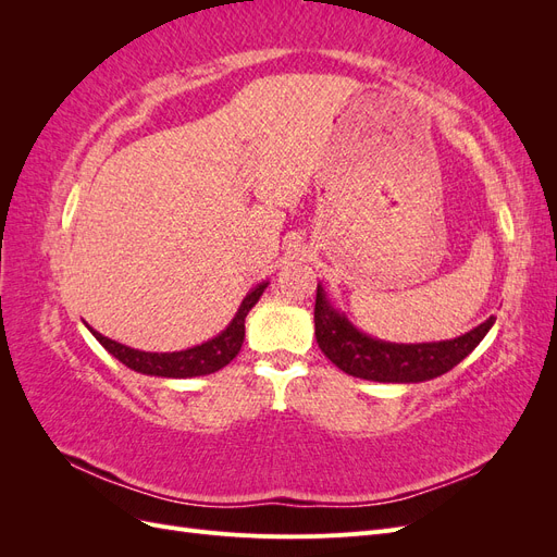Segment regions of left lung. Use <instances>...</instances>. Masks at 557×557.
<instances>
[{
	"instance_id": "left-lung-1",
	"label": "left lung",
	"mask_w": 557,
	"mask_h": 557,
	"mask_svg": "<svg viewBox=\"0 0 557 557\" xmlns=\"http://www.w3.org/2000/svg\"><path fill=\"white\" fill-rule=\"evenodd\" d=\"M313 323L320 350L348 376L379 383H420L442 376L455 364H460L495 325V315L455 339L393 344L374 339L352 325L346 313L332 305L325 288L318 283Z\"/></svg>"
}]
</instances>
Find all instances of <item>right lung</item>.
Returning <instances> with one entry per match:
<instances>
[{
  "instance_id": "right-lung-1",
  "label": "right lung",
  "mask_w": 557,
  "mask_h": 557,
  "mask_svg": "<svg viewBox=\"0 0 557 557\" xmlns=\"http://www.w3.org/2000/svg\"><path fill=\"white\" fill-rule=\"evenodd\" d=\"M267 281L258 283L256 288H250L248 295L244 297V301L239 305L237 313L230 320V325L215 334L213 339L185 348V350H174V352H148V350H137L129 348L125 344H117L109 336L99 334L97 330H92L88 325V330L92 332L95 339L102 344L115 360H121L125 367L134 369L139 374H148V376H162V379H193V376H207L223 369L225 364H230L237 352L242 350L244 336H246V315L248 311L258 305V299L262 297Z\"/></svg>"
}]
</instances>
